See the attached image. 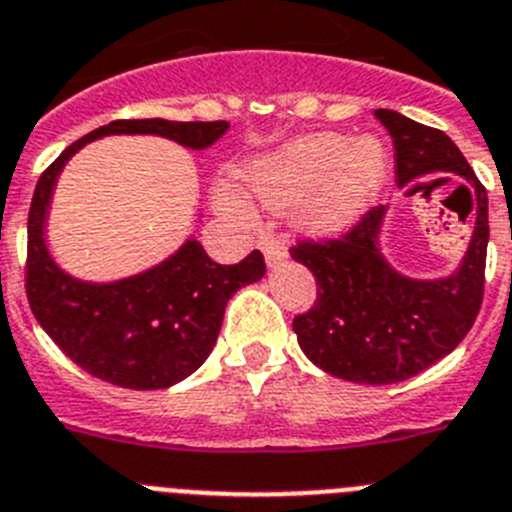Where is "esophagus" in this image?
Instances as JSON below:
<instances>
[{"instance_id":"esophagus-1","label":"esophagus","mask_w":512,"mask_h":512,"mask_svg":"<svg viewBox=\"0 0 512 512\" xmlns=\"http://www.w3.org/2000/svg\"><path fill=\"white\" fill-rule=\"evenodd\" d=\"M257 245H260L262 255H265L267 267H278L280 262L288 260V250H285V245L278 237H260Z\"/></svg>"}]
</instances>
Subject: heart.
Listing matches in <instances>:
<instances>
[{"mask_svg":"<svg viewBox=\"0 0 512 512\" xmlns=\"http://www.w3.org/2000/svg\"><path fill=\"white\" fill-rule=\"evenodd\" d=\"M388 176V153L377 137L349 140L334 132L293 137L273 153L252 160L245 183L260 204L270 209L298 206V224L316 237L347 232ZM216 209L234 222H250V206L232 188H216Z\"/></svg>","mask_w":512,"mask_h":512,"instance_id":"b5f03b06","label":"heart"}]
</instances>
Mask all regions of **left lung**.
<instances>
[{
    "instance_id": "1",
    "label": "left lung",
    "mask_w": 512,
    "mask_h": 512,
    "mask_svg": "<svg viewBox=\"0 0 512 512\" xmlns=\"http://www.w3.org/2000/svg\"><path fill=\"white\" fill-rule=\"evenodd\" d=\"M375 117L393 137L400 186L431 173H454L472 188L474 229L467 255L444 278L403 275L380 247L388 206H375L344 237L298 242L290 250L319 285L316 303L293 319V331L303 354L329 375L393 385L436 365L472 329L485 293L490 224L485 186L444 132L393 109H377Z\"/></svg>"
}]
</instances>
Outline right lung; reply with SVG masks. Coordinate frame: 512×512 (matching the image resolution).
<instances>
[{
	"label": "right lung",
	"instance_id": "right-lung-1",
	"mask_svg": "<svg viewBox=\"0 0 512 512\" xmlns=\"http://www.w3.org/2000/svg\"><path fill=\"white\" fill-rule=\"evenodd\" d=\"M229 122L117 119L66 147L40 176L27 216V301L45 334L81 370L130 390H160L206 362L229 298L265 275L260 252L219 265L188 237L170 257L109 283L81 280L53 260L45 239L58 176L89 142L109 135H155L188 150L214 145Z\"/></svg>",
	"mask_w": 512,
	"mask_h": 512
}]
</instances>
